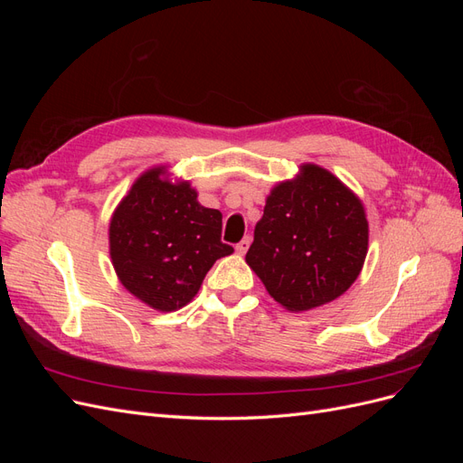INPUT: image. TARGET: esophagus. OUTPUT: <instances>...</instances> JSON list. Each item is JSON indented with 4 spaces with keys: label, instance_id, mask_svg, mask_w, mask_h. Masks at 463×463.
<instances>
[{
    "label": "esophagus",
    "instance_id": "esophagus-1",
    "mask_svg": "<svg viewBox=\"0 0 463 463\" xmlns=\"http://www.w3.org/2000/svg\"><path fill=\"white\" fill-rule=\"evenodd\" d=\"M249 245H250V237L247 235V237H243V240L235 245V250L240 255H245L247 253V249H249Z\"/></svg>",
    "mask_w": 463,
    "mask_h": 463
}]
</instances>
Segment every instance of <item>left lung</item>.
Wrapping results in <instances>:
<instances>
[{
  "instance_id": "left-lung-1",
  "label": "left lung",
  "mask_w": 463,
  "mask_h": 463,
  "mask_svg": "<svg viewBox=\"0 0 463 463\" xmlns=\"http://www.w3.org/2000/svg\"><path fill=\"white\" fill-rule=\"evenodd\" d=\"M365 208L342 181L315 164L276 185L255 226L247 264L288 311H309L349 289L367 257Z\"/></svg>"
}]
</instances>
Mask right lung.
Listing matches in <instances>:
<instances>
[{
    "label": "right lung",
    "instance_id": "obj_1",
    "mask_svg": "<svg viewBox=\"0 0 463 463\" xmlns=\"http://www.w3.org/2000/svg\"><path fill=\"white\" fill-rule=\"evenodd\" d=\"M164 165L138 177L109 222V257L125 289L156 311L187 305L213 264L233 253L222 243V213L197 201L189 181Z\"/></svg>",
    "mask_w": 463,
    "mask_h": 463
}]
</instances>
